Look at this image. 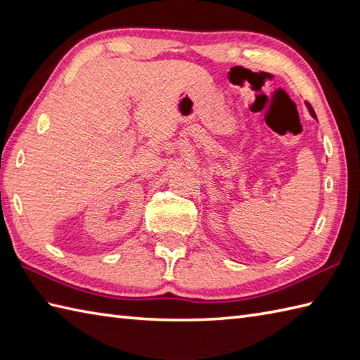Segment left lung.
Segmentation results:
<instances>
[{"label":"left lung","mask_w":360,"mask_h":360,"mask_svg":"<svg viewBox=\"0 0 360 360\" xmlns=\"http://www.w3.org/2000/svg\"><path fill=\"white\" fill-rule=\"evenodd\" d=\"M307 105H308V110H309V112H311V116L316 117V112H314V110H312V106H311L309 103H307Z\"/></svg>","instance_id":"obj_1"}]
</instances>
